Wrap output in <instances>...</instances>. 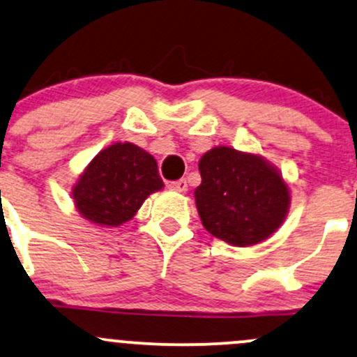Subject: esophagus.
I'll use <instances>...</instances> for the list:
<instances>
[{
    "mask_svg": "<svg viewBox=\"0 0 357 357\" xmlns=\"http://www.w3.org/2000/svg\"><path fill=\"white\" fill-rule=\"evenodd\" d=\"M169 188H171V190L178 191V193H186L188 183H186V179H178V181L169 183Z\"/></svg>",
    "mask_w": 357,
    "mask_h": 357,
    "instance_id": "34e87169",
    "label": "esophagus"
}]
</instances>
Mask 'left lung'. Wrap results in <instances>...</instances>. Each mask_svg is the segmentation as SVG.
Masks as SVG:
<instances>
[{"label":"left lung","mask_w":357,"mask_h":357,"mask_svg":"<svg viewBox=\"0 0 357 357\" xmlns=\"http://www.w3.org/2000/svg\"><path fill=\"white\" fill-rule=\"evenodd\" d=\"M195 190L203 227L237 248L266 241L288 213L289 190L271 164L232 147H215L198 164Z\"/></svg>","instance_id":"8db88e82"}]
</instances>
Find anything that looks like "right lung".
I'll return each mask as SVG.
<instances>
[{
    "label": "right lung",
    "instance_id": "1",
    "mask_svg": "<svg viewBox=\"0 0 357 357\" xmlns=\"http://www.w3.org/2000/svg\"><path fill=\"white\" fill-rule=\"evenodd\" d=\"M162 186L155 159L134 144L119 142L89 162L73 197L86 220L119 227L130 220L144 199Z\"/></svg>",
    "mask_w": 357,
    "mask_h": 357
}]
</instances>
